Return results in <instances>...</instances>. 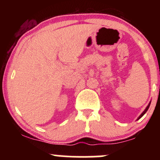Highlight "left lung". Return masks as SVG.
<instances>
[{
	"label": "left lung",
	"mask_w": 160,
	"mask_h": 160,
	"mask_svg": "<svg viewBox=\"0 0 160 160\" xmlns=\"http://www.w3.org/2000/svg\"><path fill=\"white\" fill-rule=\"evenodd\" d=\"M150 103H149V104H148V107H147V108H146V109H145V110H144V111H143V113H141V114L140 116H139V117H138V120H139V119H140V118H141V117H143V116H144V113H146V112H147V111H148V108H149V107H150Z\"/></svg>",
	"instance_id": "left-lung-1"
}]
</instances>
